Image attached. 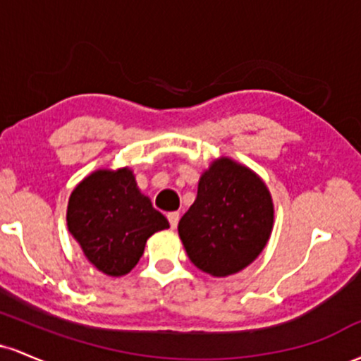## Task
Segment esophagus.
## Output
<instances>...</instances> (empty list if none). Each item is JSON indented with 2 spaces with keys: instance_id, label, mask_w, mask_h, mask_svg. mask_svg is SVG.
Segmentation results:
<instances>
[{
  "instance_id": "obj_1",
  "label": "esophagus",
  "mask_w": 361,
  "mask_h": 361,
  "mask_svg": "<svg viewBox=\"0 0 361 361\" xmlns=\"http://www.w3.org/2000/svg\"><path fill=\"white\" fill-rule=\"evenodd\" d=\"M168 221H169V226H171V229H176L178 222H180V214H178V212H169L168 214Z\"/></svg>"
}]
</instances>
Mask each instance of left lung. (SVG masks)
Segmentation results:
<instances>
[{
    "mask_svg": "<svg viewBox=\"0 0 361 361\" xmlns=\"http://www.w3.org/2000/svg\"><path fill=\"white\" fill-rule=\"evenodd\" d=\"M273 204L267 185L233 159L214 161L198 181L178 233L198 270L229 276L252 263L270 239Z\"/></svg>",
    "mask_w": 361,
    "mask_h": 361,
    "instance_id": "1",
    "label": "left lung"
}]
</instances>
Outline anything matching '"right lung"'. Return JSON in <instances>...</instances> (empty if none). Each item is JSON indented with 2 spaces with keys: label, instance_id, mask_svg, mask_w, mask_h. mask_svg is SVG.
Instances as JSON below:
<instances>
[{
  "label": "right lung",
  "instance_id": "add662e5",
  "mask_svg": "<svg viewBox=\"0 0 361 361\" xmlns=\"http://www.w3.org/2000/svg\"><path fill=\"white\" fill-rule=\"evenodd\" d=\"M68 227L94 268L122 276L137 264L147 239L169 224L139 192L130 169L123 168L100 169L74 188Z\"/></svg>",
  "mask_w": 361,
  "mask_h": 361
}]
</instances>
